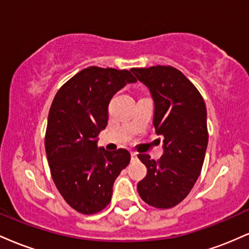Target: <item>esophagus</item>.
I'll list each match as a JSON object with an SVG mask.
<instances>
[{"instance_id": "esophagus-1", "label": "esophagus", "mask_w": 249, "mask_h": 249, "mask_svg": "<svg viewBox=\"0 0 249 249\" xmlns=\"http://www.w3.org/2000/svg\"><path fill=\"white\" fill-rule=\"evenodd\" d=\"M131 158H132V160L137 159V153L136 152H131Z\"/></svg>"}]
</instances>
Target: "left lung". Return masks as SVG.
<instances>
[{
	"label": "left lung",
	"mask_w": 249,
	"mask_h": 249,
	"mask_svg": "<svg viewBox=\"0 0 249 249\" xmlns=\"http://www.w3.org/2000/svg\"><path fill=\"white\" fill-rule=\"evenodd\" d=\"M131 71L150 90L153 125L164 137L159 160L138 154L147 174L137 190L147 205L166 210L186 198L201 173L208 142L206 105L198 89L176 68L157 65Z\"/></svg>",
	"instance_id": "left-lung-1"
}]
</instances>
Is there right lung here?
<instances>
[{
    "instance_id": "right-lung-1",
    "label": "right lung",
    "mask_w": 249,
    "mask_h": 249,
    "mask_svg": "<svg viewBox=\"0 0 249 249\" xmlns=\"http://www.w3.org/2000/svg\"><path fill=\"white\" fill-rule=\"evenodd\" d=\"M137 79L128 70L89 67L57 91L45 132V152L57 190L82 214L101 212L110 204L113 182L130 162L127 150L97 147L107 125L108 103Z\"/></svg>"
}]
</instances>
